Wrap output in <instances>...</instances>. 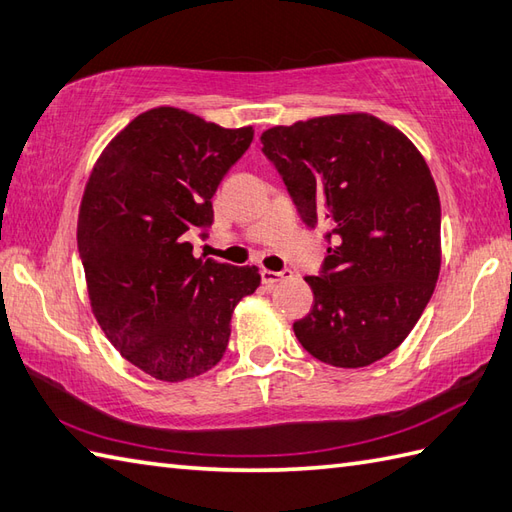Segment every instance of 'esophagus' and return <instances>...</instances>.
Listing matches in <instances>:
<instances>
[{
    "mask_svg": "<svg viewBox=\"0 0 512 512\" xmlns=\"http://www.w3.org/2000/svg\"><path fill=\"white\" fill-rule=\"evenodd\" d=\"M291 276V271H271V269H260V280H263V285H267V287H271V285H276V282H280V280H285V278H289Z\"/></svg>",
    "mask_w": 512,
    "mask_h": 512,
    "instance_id": "1",
    "label": "esophagus"
}]
</instances>
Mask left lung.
Returning a JSON list of instances; mask_svg holds the SVG:
<instances>
[{"label": "left lung", "mask_w": 512, "mask_h": 512, "mask_svg": "<svg viewBox=\"0 0 512 512\" xmlns=\"http://www.w3.org/2000/svg\"><path fill=\"white\" fill-rule=\"evenodd\" d=\"M300 219L326 227L311 313L295 337L328 366L363 368L410 335L440 274V199L405 135L368 113L311 118L260 135Z\"/></svg>", "instance_id": "8db88e82"}]
</instances>
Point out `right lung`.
Masks as SVG:
<instances>
[{"mask_svg":"<svg viewBox=\"0 0 512 512\" xmlns=\"http://www.w3.org/2000/svg\"><path fill=\"white\" fill-rule=\"evenodd\" d=\"M254 140L175 107L129 122L89 175L78 254L92 311L120 355L177 383L208 372L230 339L234 306L260 285L256 267L195 258L212 197Z\"/></svg>","mask_w":512,"mask_h":512,"instance_id":"obj_1","label":"right lung"}]
</instances>
